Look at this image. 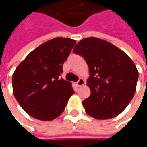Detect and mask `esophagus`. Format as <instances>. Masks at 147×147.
Wrapping results in <instances>:
<instances>
[{"label": "esophagus", "instance_id": "34e87169", "mask_svg": "<svg viewBox=\"0 0 147 147\" xmlns=\"http://www.w3.org/2000/svg\"><path fill=\"white\" fill-rule=\"evenodd\" d=\"M84 83H85V81H84V79L83 78H79V80L76 82V86L77 87H81L82 85H84Z\"/></svg>", "mask_w": 147, "mask_h": 147}]
</instances>
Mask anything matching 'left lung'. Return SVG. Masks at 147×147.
Segmentation results:
<instances>
[{
	"mask_svg": "<svg viewBox=\"0 0 147 147\" xmlns=\"http://www.w3.org/2000/svg\"><path fill=\"white\" fill-rule=\"evenodd\" d=\"M73 51L82 55L89 67L87 80L90 96L82 101L88 115L108 119L119 115L136 92L138 71L131 58L107 41L87 37Z\"/></svg>",
	"mask_w": 147,
	"mask_h": 147,
	"instance_id": "left-lung-1",
	"label": "left lung"
}]
</instances>
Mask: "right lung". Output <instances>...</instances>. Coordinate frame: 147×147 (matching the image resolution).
Segmentation results:
<instances>
[{
  "instance_id": "add662e5",
  "label": "right lung",
  "mask_w": 147,
  "mask_h": 147,
  "mask_svg": "<svg viewBox=\"0 0 147 147\" xmlns=\"http://www.w3.org/2000/svg\"><path fill=\"white\" fill-rule=\"evenodd\" d=\"M75 44L70 38H53L34 49L17 66L12 76L13 93L30 116L51 121L64 112L74 91L71 82L59 75Z\"/></svg>"
}]
</instances>
